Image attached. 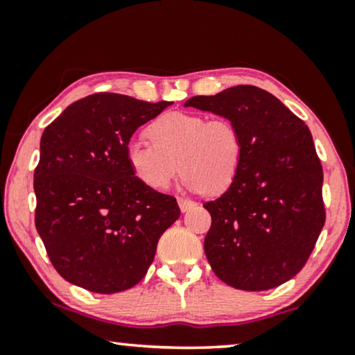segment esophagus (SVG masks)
<instances>
[{
  "label": "esophagus",
  "mask_w": 355,
  "mask_h": 355,
  "mask_svg": "<svg viewBox=\"0 0 355 355\" xmlns=\"http://www.w3.org/2000/svg\"><path fill=\"white\" fill-rule=\"evenodd\" d=\"M178 203H179V208H181L182 213H186L191 210V208L196 207V202L189 200V198H182V197H178Z\"/></svg>",
  "instance_id": "obj_1"
}]
</instances>
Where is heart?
<instances>
[{"label": "heart", "mask_w": 355, "mask_h": 355, "mask_svg": "<svg viewBox=\"0 0 355 355\" xmlns=\"http://www.w3.org/2000/svg\"><path fill=\"white\" fill-rule=\"evenodd\" d=\"M152 144L132 140L125 148L130 171L153 191L166 189L179 169L189 191L220 193L236 181L244 145L227 119L174 111L150 124Z\"/></svg>", "instance_id": "heart-1"}]
</instances>
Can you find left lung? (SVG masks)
Returning a JSON list of instances; mask_svg holds the SVG:
<instances>
[{"label": "left lung", "mask_w": 355, "mask_h": 355, "mask_svg": "<svg viewBox=\"0 0 355 355\" xmlns=\"http://www.w3.org/2000/svg\"><path fill=\"white\" fill-rule=\"evenodd\" d=\"M184 106L239 129L244 153L236 181L216 200L203 249L223 283L266 291L302 270L324 225L323 171L302 119L270 92L237 85Z\"/></svg>", "instance_id": "1"}]
</instances>
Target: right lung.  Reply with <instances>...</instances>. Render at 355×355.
<instances>
[{"label": "right lung", "instance_id": "right-lung-1", "mask_svg": "<svg viewBox=\"0 0 355 355\" xmlns=\"http://www.w3.org/2000/svg\"><path fill=\"white\" fill-rule=\"evenodd\" d=\"M169 105L95 94L43 130L33 174L35 227L69 283L98 294L132 288L181 215L176 198L144 186L125 157L135 130Z\"/></svg>", "mask_w": 355, "mask_h": 355}]
</instances>
